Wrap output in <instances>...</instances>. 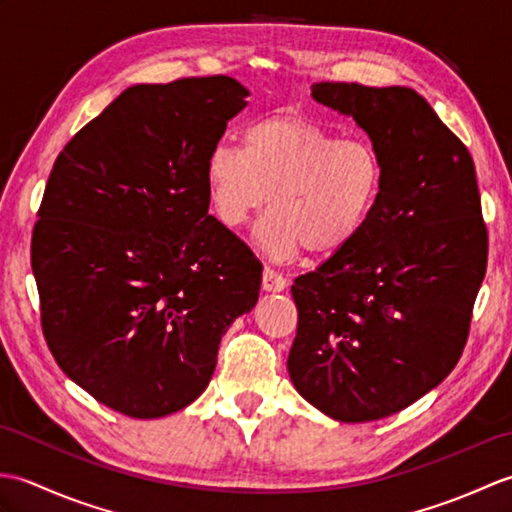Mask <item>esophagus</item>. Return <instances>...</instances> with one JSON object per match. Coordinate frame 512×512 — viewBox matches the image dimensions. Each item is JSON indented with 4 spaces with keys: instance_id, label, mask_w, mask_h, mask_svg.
Instances as JSON below:
<instances>
[{
    "instance_id": "34e87169",
    "label": "esophagus",
    "mask_w": 512,
    "mask_h": 512,
    "mask_svg": "<svg viewBox=\"0 0 512 512\" xmlns=\"http://www.w3.org/2000/svg\"><path fill=\"white\" fill-rule=\"evenodd\" d=\"M262 288L266 292H281L288 288V281L286 277L277 273L275 268H264V277H262Z\"/></svg>"
}]
</instances>
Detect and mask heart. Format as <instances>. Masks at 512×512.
<instances>
[{
    "label": "heart",
    "instance_id": "b5f03b06",
    "mask_svg": "<svg viewBox=\"0 0 512 512\" xmlns=\"http://www.w3.org/2000/svg\"><path fill=\"white\" fill-rule=\"evenodd\" d=\"M383 178L372 143L339 138L297 114L259 118L244 129L242 151L215 145L204 162L206 193L226 228L239 231L270 204L259 244L275 259L350 248L376 209Z\"/></svg>",
    "mask_w": 512,
    "mask_h": 512
}]
</instances>
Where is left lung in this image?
I'll return each mask as SVG.
<instances>
[{"mask_svg":"<svg viewBox=\"0 0 512 512\" xmlns=\"http://www.w3.org/2000/svg\"><path fill=\"white\" fill-rule=\"evenodd\" d=\"M385 167L363 233L295 279L288 372L325 416L369 422L409 407L458 365L486 275L488 233L462 140L411 88L314 83Z\"/></svg>","mask_w":512,"mask_h":512,"instance_id":"8db88e82","label":"left lung"}]
</instances>
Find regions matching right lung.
Here are the masks:
<instances>
[{"instance_id": "obj_1", "label": "right lung", "mask_w": 512, "mask_h": 512, "mask_svg": "<svg viewBox=\"0 0 512 512\" xmlns=\"http://www.w3.org/2000/svg\"><path fill=\"white\" fill-rule=\"evenodd\" d=\"M248 90L231 76L132 85L54 160L32 231L54 361L129 418L180 411L262 286V262L209 215L204 162Z\"/></svg>"}]
</instances>
